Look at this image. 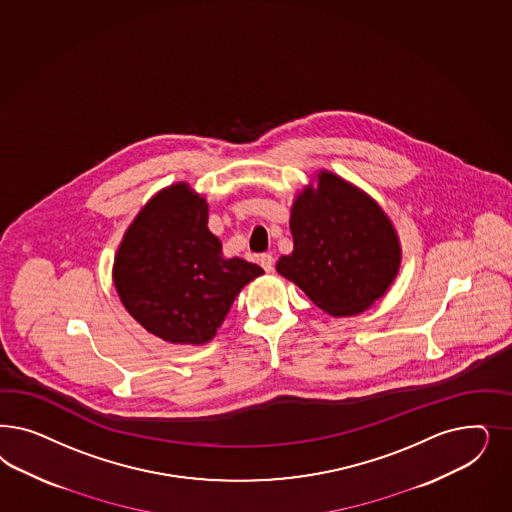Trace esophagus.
<instances>
[{
  "label": "esophagus",
  "instance_id": "1",
  "mask_svg": "<svg viewBox=\"0 0 512 512\" xmlns=\"http://www.w3.org/2000/svg\"><path fill=\"white\" fill-rule=\"evenodd\" d=\"M260 265L264 267L267 273H271L273 271V256L271 254H262L260 256Z\"/></svg>",
  "mask_w": 512,
  "mask_h": 512
}]
</instances>
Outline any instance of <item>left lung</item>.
<instances>
[{"instance_id":"8db88e82","label":"left lung","mask_w":512,"mask_h":512,"mask_svg":"<svg viewBox=\"0 0 512 512\" xmlns=\"http://www.w3.org/2000/svg\"><path fill=\"white\" fill-rule=\"evenodd\" d=\"M292 205L294 250L277 271L331 316L367 311L401 267V245L379 203L343 177L320 169Z\"/></svg>"}]
</instances>
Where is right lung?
Wrapping results in <instances>:
<instances>
[{
	"label": "right lung",
	"instance_id": "1",
	"mask_svg": "<svg viewBox=\"0 0 512 512\" xmlns=\"http://www.w3.org/2000/svg\"><path fill=\"white\" fill-rule=\"evenodd\" d=\"M207 220V199L175 182L145 203L116 250V294L165 343H209L235 297L264 273L243 258H224Z\"/></svg>",
	"mask_w": 512,
	"mask_h": 512
}]
</instances>
